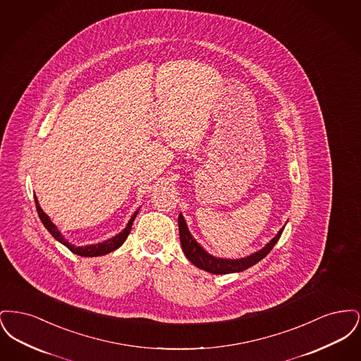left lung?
<instances>
[{
    "instance_id": "left-lung-1",
    "label": "left lung",
    "mask_w": 361,
    "mask_h": 361,
    "mask_svg": "<svg viewBox=\"0 0 361 361\" xmlns=\"http://www.w3.org/2000/svg\"><path fill=\"white\" fill-rule=\"evenodd\" d=\"M178 230H180L181 247H183L187 258L193 265H196L197 268L207 271L209 274H214V275H227V274H234V272H242V271L256 265L258 261H261L262 258L267 257V255L274 249L277 240L281 237L284 226L279 230L275 238L269 240L261 250H257L253 255L242 258H221L209 255L206 249L190 234L183 214L178 215Z\"/></svg>"
}]
</instances>
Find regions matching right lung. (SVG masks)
<instances>
[{"label":"right lung","mask_w":361,"mask_h":361,"mask_svg":"<svg viewBox=\"0 0 361 361\" xmlns=\"http://www.w3.org/2000/svg\"><path fill=\"white\" fill-rule=\"evenodd\" d=\"M35 204H36V211L39 214V218L42 221V224H44V227L50 231L52 237L58 242H61L62 245H65L69 250H71L74 255H78L81 257H97V256H104V255H108L114 250H116L118 247H121V245L124 243V240H127L130 231H131V226L134 219L137 218V214L139 212V209L134 212V215L131 216V219L128 221V224L126 226V228L116 234L115 237L109 238V240H104L100 243H94V245H86V246H75L73 243L68 242V240H65V237L61 234V231L58 230V227L55 224H52L50 216L40 208L39 206V202H37V197L35 196Z\"/></svg>","instance_id":"obj_1"}]
</instances>
